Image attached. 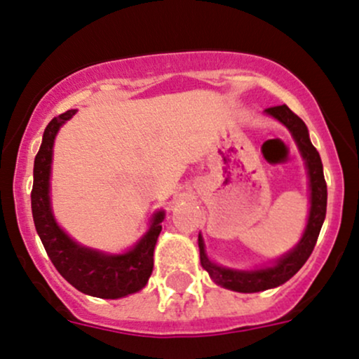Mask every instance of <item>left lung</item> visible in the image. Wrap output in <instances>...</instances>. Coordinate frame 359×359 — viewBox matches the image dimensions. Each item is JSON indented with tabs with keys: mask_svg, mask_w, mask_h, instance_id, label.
<instances>
[{
	"mask_svg": "<svg viewBox=\"0 0 359 359\" xmlns=\"http://www.w3.org/2000/svg\"><path fill=\"white\" fill-rule=\"evenodd\" d=\"M267 116L273 117L284 124L292 134L294 141L301 151L302 159L306 161L307 178H309V191H311V208L309 217H307V225L302 233L301 240L292 250L287 254L273 260L272 265L262 269H254V271H237V269L223 267L217 265L208 259L205 250V242L201 233L198 235V247H200V262L201 267L210 273L212 280L222 287L235 290V292H260L279 287V285L287 282L290 277L296 276L299 269L306 264L309 255L313 254L316 242H318L319 231L326 218V205H327V187L324 181L323 163L316 147L309 139V130L301 117H297L287 105H277V107L265 109Z\"/></svg>",
	"mask_w": 359,
	"mask_h": 359,
	"instance_id": "left-lung-1",
	"label": "left lung"
}]
</instances>
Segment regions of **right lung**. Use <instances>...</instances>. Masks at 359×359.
Returning a JSON list of instances; mask_svg holds the SVG:
<instances>
[{
	"label": "right lung",
	"instance_id": "1",
	"mask_svg": "<svg viewBox=\"0 0 359 359\" xmlns=\"http://www.w3.org/2000/svg\"><path fill=\"white\" fill-rule=\"evenodd\" d=\"M75 112L77 109H72L53 117L43 133L33 166V222L50 260L69 284L87 296L100 299L126 297L139 292L149 280L154 265V247L163 229L164 212H156L146 233L139 238L136 245L122 254H107L83 247L62 230L53 217L50 200L53 142L62 126L72 119Z\"/></svg>",
	"mask_w": 359,
	"mask_h": 359
}]
</instances>
